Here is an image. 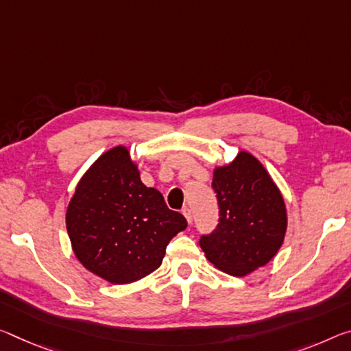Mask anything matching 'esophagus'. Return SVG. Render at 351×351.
<instances>
[{
	"mask_svg": "<svg viewBox=\"0 0 351 351\" xmlns=\"http://www.w3.org/2000/svg\"><path fill=\"white\" fill-rule=\"evenodd\" d=\"M182 214H184L187 223L191 225V223H192V210L189 209V208H184V209H182Z\"/></svg>",
	"mask_w": 351,
	"mask_h": 351,
	"instance_id": "esophagus-1",
	"label": "esophagus"
}]
</instances>
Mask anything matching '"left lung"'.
<instances>
[{"mask_svg":"<svg viewBox=\"0 0 351 351\" xmlns=\"http://www.w3.org/2000/svg\"><path fill=\"white\" fill-rule=\"evenodd\" d=\"M213 189L219 199V225L202 236L199 247L217 269L245 276L269 263L285 242V198L264 165L247 152L217 167Z\"/></svg>","mask_w":351,"mask_h":351,"instance_id":"8db88e82","label":"left lung"}]
</instances>
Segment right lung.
Wrapping results in <instances>:
<instances>
[{"label":"right lung","mask_w":351,"mask_h":351,"mask_svg":"<svg viewBox=\"0 0 351 351\" xmlns=\"http://www.w3.org/2000/svg\"><path fill=\"white\" fill-rule=\"evenodd\" d=\"M71 248L88 271L112 285L142 280L162 264L165 248L186 230L184 215L141 181L126 147L90 165L66 208Z\"/></svg>","instance_id":"right-lung-1"}]
</instances>
